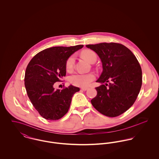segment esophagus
Segmentation results:
<instances>
[{
  "instance_id": "obj_1",
  "label": "esophagus",
  "mask_w": 159,
  "mask_h": 159,
  "mask_svg": "<svg viewBox=\"0 0 159 159\" xmlns=\"http://www.w3.org/2000/svg\"><path fill=\"white\" fill-rule=\"evenodd\" d=\"M81 90H83V91H87V90H88V88H81Z\"/></svg>"
}]
</instances>
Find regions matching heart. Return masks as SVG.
Returning a JSON list of instances; mask_svg holds the SVG:
<instances>
[{
    "instance_id": "obj_1",
    "label": "heart",
    "mask_w": 159,
    "mask_h": 159,
    "mask_svg": "<svg viewBox=\"0 0 159 159\" xmlns=\"http://www.w3.org/2000/svg\"><path fill=\"white\" fill-rule=\"evenodd\" d=\"M81 56L83 58L86 59L88 62L93 63L97 60V55L94 51L91 49H86L82 52ZM75 58L74 55L70 56L66 63V67L68 71H71L75 66ZM95 78V76L92 73H77L71 75L69 81L71 84L74 86L79 87H87L92 81Z\"/></svg>"
}]
</instances>
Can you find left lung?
Listing matches in <instances>:
<instances>
[{
	"mask_svg": "<svg viewBox=\"0 0 159 159\" xmlns=\"http://www.w3.org/2000/svg\"><path fill=\"white\" fill-rule=\"evenodd\" d=\"M86 46L98 54L103 67L96 81L102 84L95 88L97 94L91 100L92 105L108 117L124 113L135 102L142 85V70L135 56L126 46L117 43ZM105 82L109 84L105 86L102 84Z\"/></svg>",
	"mask_w": 159,
	"mask_h": 159,
	"instance_id": "obj_1",
	"label": "left lung"
}]
</instances>
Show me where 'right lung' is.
<instances>
[{
    "instance_id": "obj_1",
    "label": "right lung",
    "mask_w": 159,
    "mask_h": 159,
    "mask_svg": "<svg viewBox=\"0 0 159 159\" xmlns=\"http://www.w3.org/2000/svg\"><path fill=\"white\" fill-rule=\"evenodd\" d=\"M83 45L56 46L37 53L27 66L24 85L34 108L43 118L55 120L68 112L73 94L80 88L70 85L54 89V84L66 75L68 57Z\"/></svg>"
}]
</instances>
